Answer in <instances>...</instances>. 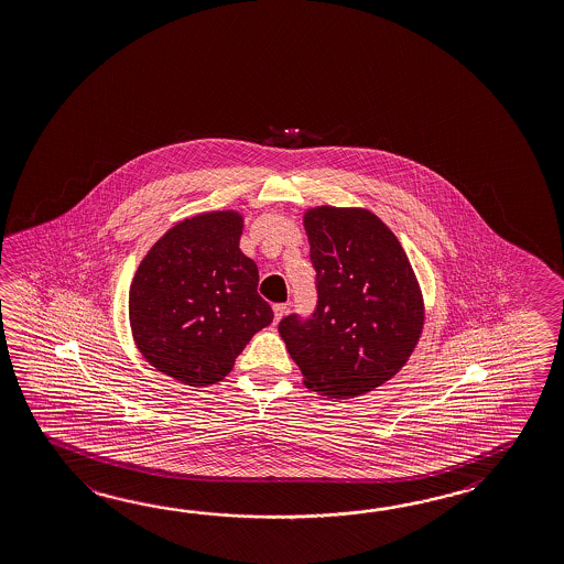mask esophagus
<instances>
[{"label": "esophagus", "mask_w": 564, "mask_h": 564, "mask_svg": "<svg viewBox=\"0 0 564 564\" xmlns=\"http://www.w3.org/2000/svg\"><path fill=\"white\" fill-rule=\"evenodd\" d=\"M289 313V304H284V302H280V304H274V323H280V318Z\"/></svg>", "instance_id": "1"}]
</instances>
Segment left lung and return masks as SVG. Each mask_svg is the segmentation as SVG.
Masks as SVG:
<instances>
[{
	"label": "left lung",
	"instance_id": "obj_1",
	"mask_svg": "<svg viewBox=\"0 0 564 564\" xmlns=\"http://www.w3.org/2000/svg\"><path fill=\"white\" fill-rule=\"evenodd\" d=\"M304 227L315 268L308 318L278 325L304 386L328 398L371 392L400 371L422 333L416 275L392 231L366 209L316 207Z\"/></svg>",
	"mask_w": 564,
	"mask_h": 564
}]
</instances>
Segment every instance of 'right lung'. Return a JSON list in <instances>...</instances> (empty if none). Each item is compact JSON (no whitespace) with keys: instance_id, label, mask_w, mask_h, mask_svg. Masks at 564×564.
I'll return each instance as SVG.
<instances>
[{"instance_id":"add662e5","label":"right lung","mask_w":564,"mask_h":564,"mask_svg":"<svg viewBox=\"0 0 564 564\" xmlns=\"http://www.w3.org/2000/svg\"><path fill=\"white\" fill-rule=\"evenodd\" d=\"M241 229L234 210L184 219L158 239L133 275V339L174 380H224L249 339L274 318L258 294V265L239 249Z\"/></svg>"}]
</instances>
